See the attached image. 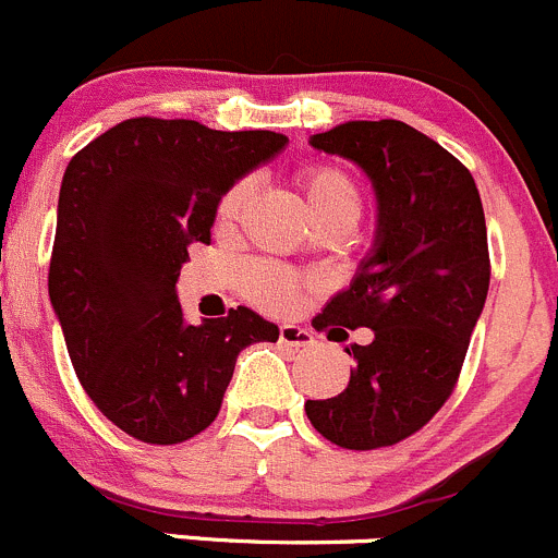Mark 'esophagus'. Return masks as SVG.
Returning <instances> with one entry per match:
<instances>
[{"instance_id": "esophagus-1", "label": "esophagus", "mask_w": 558, "mask_h": 558, "mask_svg": "<svg viewBox=\"0 0 558 558\" xmlns=\"http://www.w3.org/2000/svg\"><path fill=\"white\" fill-rule=\"evenodd\" d=\"M278 340H280V345H291V349H307V345L316 343L311 329L296 327V324H283V327H280Z\"/></svg>"}]
</instances>
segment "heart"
Here are the masks:
<instances>
[{
    "mask_svg": "<svg viewBox=\"0 0 558 558\" xmlns=\"http://www.w3.org/2000/svg\"><path fill=\"white\" fill-rule=\"evenodd\" d=\"M302 198H305L307 213L313 215L318 226H354L362 213V191L349 171L338 166H305L296 174ZM247 182H236L218 204V223L231 226L240 215L242 204L247 202ZM305 278H300L291 269L280 264H253L245 272V294L253 305L264 307L269 313H286L300 305L305 296Z\"/></svg>",
    "mask_w": 558,
    "mask_h": 558,
    "instance_id": "1",
    "label": "heart"
}]
</instances>
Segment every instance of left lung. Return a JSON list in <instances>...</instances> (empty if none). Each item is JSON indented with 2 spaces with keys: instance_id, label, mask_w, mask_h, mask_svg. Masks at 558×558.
<instances>
[{
  "instance_id": "8db88e82",
  "label": "left lung",
  "mask_w": 558,
  "mask_h": 558,
  "mask_svg": "<svg viewBox=\"0 0 558 558\" xmlns=\"http://www.w3.org/2000/svg\"><path fill=\"white\" fill-rule=\"evenodd\" d=\"M311 147L365 171L376 193V240L349 289L313 327L345 340L367 327L349 387L307 400L313 428L345 450H376L416 434L456 389L490 283L488 231L466 166L398 119L343 122Z\"/></svg>"
}]
</instances>
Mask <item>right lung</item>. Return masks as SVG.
<instances>
[{
    "label": "right lung",
    "instance_id": "1",
    "mask_svg": "<svg viewBox=\"0 0 558 558\" xmlns=\"http://www.w3.org/2000/svg\"><path fill=\"white\" fill-rule=\"evenodd\" d=\"M286 144L272 130L135 117L64 169L48 296L81 387L133 439L180 445L202 434L240 351L278 340L251 307L187 324L177 280L187 247L209 245L220 198Z\"/></svg>",
    "mask_w": 558,
    "mask_h": 558
}]
</instances>
